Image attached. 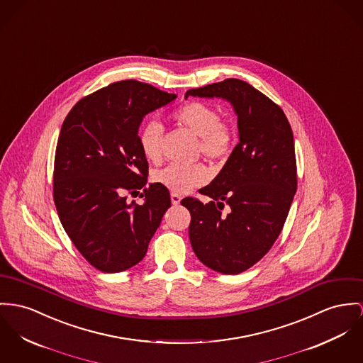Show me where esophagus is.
Segmentation results:
<instances>
[{
    "instance_id": "esophagus-1",
    "label": "esophagus",
    "mask_w": 363,
    "mask_h": 363,
    "mask_svg": "<svg viewBox=\"0 0 363 363\" xmlns=\"http://www.w3.org/2000/svg\"><path fill=\"white\" fill-rule=\"evenodd\" d=\"M181 196L178 195V194H171V201H172V204L174 206H178L179 203H181Z\"/></svg>"
}]
</instances>
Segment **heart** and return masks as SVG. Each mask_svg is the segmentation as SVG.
Masks as SVG:
<instances>
[{"label":"heart","mask_w":363,"mask_h":363,"mask_svg":"<svg viewBox=\"0 0 363 363\" xmlns=\"http://www.w3.org/2000/svg\"><path fill=\"white\" fill-rule=\"evenodd\" d=\"M172 120L199 137V152L208 160H223L232 150L233 135L230 128L221 123V117L211 106L201 102H189L172 113ZM163 128L157 121L142 127L138 143L143 157L152 163H160ZM155 182L172 194H186L208 181V171L203 164H171L153 175Z\"/></svg>","instance_id":"1"}]
</instances>
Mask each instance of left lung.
<instances>
[{
	"label": "left lung",
	"mask_w": 363,
	"mask_h": 363,
	"mask_svg": "<svg viewBox=\"0 0 363 363\" xmlns=\"http://www.w3.org/2000/svg\"><path fill=\"white\" fill-rule=\"evenodd\" d=\"M223 98L238 116L239 143L201 195L185 197L189 239L213 271L236 275L258 262L281 232L297 191L293 131L279 106L238 79L186 91V96Z\"/></svg>",
	"instance_id": "left-lung-1"
}]
</instances>
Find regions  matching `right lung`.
<instances>
[{
    "instance_id": "1",
    "label": "right lung",
    "mask_w": 363,
    "mask_h": 363,
    "mask_svg": "<svg viewBox=\"0 0 363 363\" xmlns=\"http://www.w3.org/2000/svg\"><path fill=\"white\" fill-rule=\"evenodd\" d=\"M177 98L137 80L84 96L57 138L54 201L67 236L96 269L114 274L137 265L171 207L167 188L147 182L138 143L143 117ZM144 189V203L126 194Z\"/></svg>"
}]
</instances>
